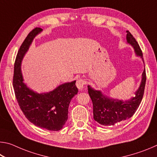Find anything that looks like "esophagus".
I'll return each instance as SVG.
<instances>
[{"label":"esophagus","mask_w":157,"mask_h":157,"mask_svg":"<svg viewBox=\"0 0 157 157\" xmlns=\"http://www.w3.org/2000/svg\"><path fill=\"white\" fill-rule=\"evenodd\" d=\"M84 84H85V81L83 79H79L76 82V86L78 87V89L79 90L83 89Z\"/></svg>","instance_id":"34e87169"}]
</instances>
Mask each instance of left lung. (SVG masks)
<instances>
[{
    "label": "left lung",
    "mask_w": 157,
    "mask_h": 157,
    "mask_svg": "<svg viewBox=\"0 0 157 157\" xmlns=\"http://www.w3.org/2000/svg\"><path fill=\"white\" fill-rule=\"evenodd\" d=\"M127 44L132 46L135 55L141 59L144 63L143 53L136 39L129 31H127ZM146 82L145 69L141 75L139 88L134 92V95L129 100H123L107 96L100 90H95L88 85V92L94 107V118L98 123L104 126L114 125L116 123L127 120L134 115L141 102L144 94Z\"/></svg>",
    "instance_id": "8db88e82"
}]
</instances>
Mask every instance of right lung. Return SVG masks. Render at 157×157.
<instances>
[{"mask_svg": "<svg viewBox=\"0 0 157 157\" xmlns=\"http://www.w3.org/2000/svg\"><path fill=\"white\" fill-rule=\"evenodd\" d=\"M43 31L40 28L32 30L18 50L16 58L13 86L21 109L28 121L36 127L50 131H59L68 119V107L78 89L76 80L59 84L52 91L39 94L24 82L21 65L34 39Z\"/></svg>", "mask_w": 157, "mask_h": 157, "instance_id": "add662e5", "label": "right lung"}]
</instances>
